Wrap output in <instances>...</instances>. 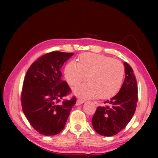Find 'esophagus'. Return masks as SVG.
I'll return each mask as SVG.
<instances>
[{"label":"esophagus","instance_id":"1","mask_svg":"<svg viewBox=\"0 0 158 158\" xmlns=\"http://www.w3.org/2000/svg\"><path fill=\"white\" fill-rule=\"evenodd\" d=\"M84 102V99H77V102H76V105H81V104H82Z\"/></svg>","mask_w":158,"mask_h":158}]
</instances>
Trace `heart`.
<instances>
[{
    "instance_id": "obj_1",
    "label": "heart",
    "mask_w": 158,
    "mask_h": 158,
    "mask_svg": "<svg viewBox=\"0 0 158 158\" xmlns=\"http://www.w3.org/2000/svg\"><path fill=\"white\" fill-rule=\"evenodd\" d=\"M125 75L121 62L103 55L89 52L81 54L78 63L70 61L64 68V76L71 86H77L86 79L88 84L74 89L79 96L107 99L120 89Z\"/></svg>"
}]
</instances>
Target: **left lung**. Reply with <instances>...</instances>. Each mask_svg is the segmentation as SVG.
Masks as SVG:
<instances>
[{
    "label": "left lung",
    "mask_w": 158,
    "mask_h": 158,
    "mask_svg": "<svg viewBox=\"0 0 158 158\" xmlns=\"http://www.w3.org/2000/svg\"><path fill=\"white\" fill-rule=\"evenodd\" d=\"M125 78L120 91L106 106L97 108L92 117L94 130L100 135L111 136L125 128L135 113L138 102L137 82L131 66L125 62Z\"/></svg>",
    "instance_id": "obj_1"
}]
</instances>
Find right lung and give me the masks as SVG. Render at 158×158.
<instances>
[{
	"label": "right lung",
	"mask_w": 158,
	"mask_h": 158,
	"mask_svg": "<svg viewBox=\"0 0 158 158\" xmlns=\"http://www.w3.org/2000/svg\"><path fill=\"white\" fill-rule=\"evenodd\" d=\"M73 52L52 51L41 56L27 70L21 94L23 112L33 128L45 136H54L64 128L76 104L70 88L62 80L60 69Z\"/></svg>",
	"instance_id": "obj_1"
}]
</instances>
